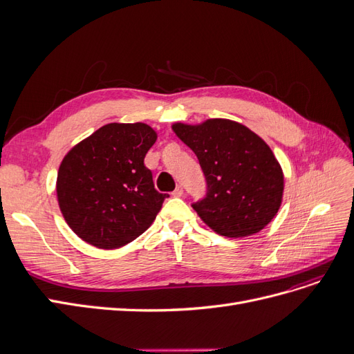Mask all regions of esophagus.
Wrapping results in <instances>:
<instances>
[{"label":"esophagus","instance_id":"esophagus-1","mask_svg":"<svg viewBox=\"0 0 354 354\" xmlns=\"http://www.w3.org/2000/svg\"><path fill=\"white\" fill-rule=\"evenodd\" d=\"M173 195H174V196H177V198L183 196V195H185V190H183V187H181V186H177V187H176V190L173 192Z\"/></svg>","mask_w":354,"mask_h":354}]
</instances>
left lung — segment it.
I'll use <instances>...</instances> for the list:
<instances>
[{
  "mask_svg": "<svg viewBox=\"0 0 354 354\" xmlns=\"http://www.w3.org/2000/svg\"><path fill=\"white\" fill-rule=\"evenodd\" d=\"M173 130L195 152L205 176L207 195L192 207L208 227L245 238L273 220L282 203L283 173L261 137L221 118L199 125L177 122Z\"/></svg>",
  "mask_w": 354,
  "mask_h": 354,
  "instance_id": "obj_1",
  "label": "left lung"
}]
</instances>
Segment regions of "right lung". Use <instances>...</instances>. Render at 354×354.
<instances>
[{
  "label": "right lung",
  "mask_w": 354,
  "mask_h": 354,
  "mask_svg": "<svg viewBox=\"0 0 354 354\" xmlns=\"http://www.w3.org/2000/svg\"><path fill=\"white\" fill-rule=\"evenodd\" d=\"M156 142L143 122L106 124L73 146L57 173V201L68 226L87 243L115 250L140 236L167 194L155 189L145 156Z\"/></svg>",
  "instance_id": "1"
}]
</instances>
